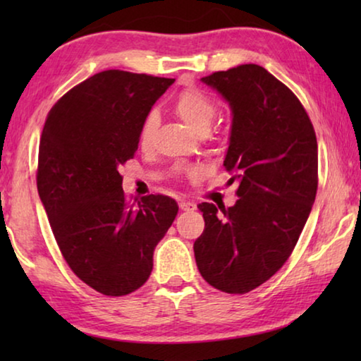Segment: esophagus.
<instances>
[{"instance_id": "obj_1", "label": "esophagus", "mask_w": 361, "mask_h": 361, "mask_svg": "<svg viewBox=\"0 0 361 361\" xmlns=\"http://www.w3.org/2000/svg\"><path fill=\"white\" fill-rule=\"evenodd\" d=\"M180 209L185 210V212H194L195 210V204L194 202H188V200H181Z\"/></svg>"}]
</instances>
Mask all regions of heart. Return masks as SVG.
<instances>
[{
	"label": "heart",
	"instance_id": "1",
	"mask_svg": "<svg viewBox=\"0 0 361 361\" xmlns=\"http://www.w3.org/2000/svg\"><path fill=\"white\" fill-rule=\"evenodd\" d=\"M173 111L197 133H205L216 118V105L212 97L199 87H186L175 97L172 103ZM159 126V116L156 111H149L142 119L138 127V145L148 148L152 143ZM183 173H192V169L181 170Z\"/></svg>",
	"mask_w": 361,
	"mask_h": 361
}]
</instances>
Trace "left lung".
<instances>
[{
    "label": "left lung",
    "mask_w": 361,
    "mask_h": 361,
    "mask_svg": "<svg viewBox=\"0 0 361 361\" xmlns=\"http://www.w3.org/2000/svg\"><path fill=\"white\" fill-rule=\"evenodd\" d=\"M232 108L224 167L234 207L202 202L205 229L194 256L207 283L243 295L267 282L295 250L319 186L317 137L298 97L259 65L202 78ZM220 210L218 211L217 209Z\"/></svg>",
    "instance_id": "1"
}]
</instances>
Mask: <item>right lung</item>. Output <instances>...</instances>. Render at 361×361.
Masks as SVG:
<instances>
[{
  "mask_svg": "<svg viewBox=\"0 0 361 361\" xmlns=\"http://www.w3.org/2000/svg\"><path fill=\"white\" fill-rule=\"evenodd\" d=\"M175 79L106 70L70 89L49 111L36 185L66 264L105 296L138 290L178 213L175 199H129L119 167L138 149V127Z\"/></svg>",
  "mask_w": 361,
  "mask_h": 361,
  "instance_id": "right-lung-1",
  "label": "right lung"
}]
</instances>
